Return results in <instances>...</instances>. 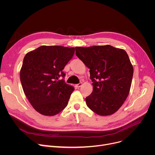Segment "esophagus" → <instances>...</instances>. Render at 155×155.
<instances>
[{
  "instance_id": "esophagus-1",
  "label": "esophagus",
  "mask_w": 155,
  "mask_h": 155,
  "mask_svg": "<svg viewBox=\"0 0 155 155\" xmlns=\"http://www.w3.org/2000/svg\"><path fill=\"white\" fill-rule=\"evenodd\" d=\"M82 85V83H79V84H78L77 85V87L78 88H80Z\"/></svg>"
}]
</instances>
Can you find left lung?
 <instances>
[{"label": "left lung", "mask_w": 155, "mask_h": 155, "mask_svg": "<svg viewBox=\"0 0 155 155\" xmlns=\"http://www.w3.org/2000/svg\"><path fill=\"white\" fill-rule=\"evenodd\" d=\"M78 58L90 69L93 91L85 98L87 107L99 116L115 113L127 99L133 67L123 49L110 45L75 47Z\"/></svg>", "instance_id": "left-lung-1"}]
</instances>
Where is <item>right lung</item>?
<instances>
[{
  "label": "right lung",
  "instance_id": "1",
  "mask_svg": "<svg viewBox=\"0 0 155 155\" xmlns=\"http://www.w3.org/2000/svg\"><path fill=\"white\" fill-rule=\"evenodd\" d=\"M74 48L41 46L24 56L20 79L24 94L41 114L52 116L68 105L73 87L65 83L63 68Z\"/></svg>",
  "mask_w": 155,
  "mask_h": 155
}]
</instances>
